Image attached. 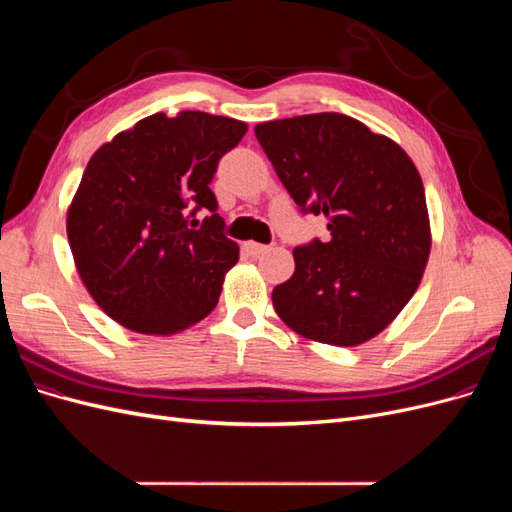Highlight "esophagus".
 Masks as SVG:
<instances>
[{"label":"esophagus","mask_w":512,"mask_h":512,"mask_svg":"<svg viewBox=\"0 0 512 512\" xmlns=\"http://www.w3.org/2000/svg\"><path fill=\"white\" fill-rule=\"evenodd\" d=\"M243 250L250 256H260V254H265L269 250V245H262V243H256V241H245Z\"/></svg>","instance_id":"34e87169"}]
</instances>
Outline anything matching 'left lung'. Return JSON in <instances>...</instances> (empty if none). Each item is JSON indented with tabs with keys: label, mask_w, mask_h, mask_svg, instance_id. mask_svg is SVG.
Returning a JSON list of instances; mask_svg holds the SVG:
<instances>
[{
	"label": "left lung",
	"mask_w": 512,
	"mask_h": 512,
	"mask_svg": "<svg viewBox=\"0 0 512 512\" xmlns=\"http://www.w3.org/2000/svg\"><path fill=\"white\" fill-rule=\"evenodd\" d=\"M277 177L303 213L327 218L329 239L294 247V273L273 288L292 331L359 346L412 299L431 250L421 175L391 138L339 113L254 128Z\"/></svg>",
	"instance_id": "left-lung-1"
}]
</instances>
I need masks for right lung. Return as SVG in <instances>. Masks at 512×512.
Instances as JSON below:
<instances>
[{
  "mask_svg": "<svg viewBox=\"0 0 512 512\" xmlns=\"http://www.w3.org/2000/svg\"><path fill=\"white\" fill-rule=\"evenodd\" d=\"M243 121L200 111L149 115L91 156L68 209L81 280L121 327L173 335L218 305L239 245L209 183ZM205 210L203 223L195 213Z\"/></svg>",
  "mask_w": 512,
  "mask_h": 512,
  "instance_id": "1",
  "label": "right lung"
}]
</instances>
